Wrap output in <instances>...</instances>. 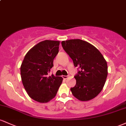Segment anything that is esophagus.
Instances as JSON below:
<instances>
[{
  "instance_id": "1",
  "label": "esophagus",
  "mask_w": 126,
  "mask_h": 126,
  "mask_svg": "<svg viewBox=\"0 0 126 126\" xmlns=\"http://www.w3.org/2000/svg\"><path fill=\"white\" fill-rule=\"evenodd\" d=\"M62 78H63V79H66L68 78V76H64V75H63V76H62Z\"/></svg>"
}]
</instances>
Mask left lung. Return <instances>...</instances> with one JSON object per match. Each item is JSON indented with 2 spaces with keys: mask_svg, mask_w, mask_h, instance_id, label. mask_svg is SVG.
Returning a JSON list of instances; mask_svg holds the SVG:
<instances>
[{
  "mask_svg": "<svg viewBox=\"0 0 126 126\" xmlns=\"http://www.w3.org/2000/svg\"><path fill=\"white\" fill-rule=\"evenodd\" d=\"M63 48L72 59L78 73L76 83L70 88L79 100L89 101L100 93L108 75L107 63L96 47L79 39L63 41Z\"/></svg>",
  "mask_w": 126,
  "mask_h": 126,
  "instance_id": "1",
  "label": "left lung"
}]
</instances>
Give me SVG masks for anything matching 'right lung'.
<instances>
[{
  "instance_id": "1",
  "label": "right lung",
  "mask_w": 126,
  "mask_h": 126,
  "mask_svg": "<svg viewBox=\"0 0 126 126\" xmlns=\"http://www.w3.org/2000/svg\"><path fill=\"white\" fill-rule=\"evenodd\" d=\"M58 41L45 40L35 45L25 55L21 66L22 82L29 96L45 103L56 96L63 78L49 76L53 60L59 53Z\"/></svg>"
}]
</instances>
